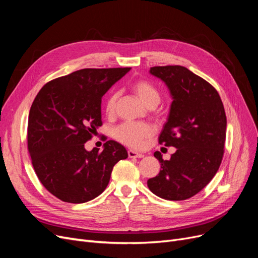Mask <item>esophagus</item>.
Returning <instances> with one entry per match:
<instances>
[{
  "mask_svg": "<svg viewBox=\"0 0 258 258\" xmlns=\"http://www.w3.org/2000/svg\"><path fill=\"white\" fill-rule=\"evenodd\" d=\"M128 156H129L130 158H142V157H144L143 154L138 153V152L132 151V150H129V151H128Z\"/></svg>",
  "mask_w": 258,
  "mask_h": 258,
  "instance_id": "34e87169",
  "label": "esophagus"
}]
</instances>
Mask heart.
Wrapping results in <instances>:
<instances>
[{"mask_svg": "<svg viewBox=\"0 0 258 258\" xmlns=\"http://www.w3.org/2000/svg\"><path fill=\"white\" fill-rule=\"evenodd\" d=\"M131 88L141 100L145 106L156 105L160 102V93L154 86L145 81H137L131 85ZM118 98V92L113 90L107 96L105 101V112L111 115L115 111V106ZM153 135V128L151 124L145 122H124L114 130V137L119 142L130 147H142L146 139Z\"/></svg>", "mask_w": 258, "mask_h": 258, "instance_id": "heart-1", "label": "heart"}]
</instances>
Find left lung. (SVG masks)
<instances>
[{"mask_svg":"<svg viewBox=\"0 0 258 258\" xmlns=\"http://www.w3.org/2000/svg\"><path fill=\"white\" fill-rule=\"evenodd\" d=\"M172 99L159 143L176 148L169 160L159 152L160 172L147 181L150 190L166 200H185L210 183L221 166L226 139V115L217 91L181 66L151 68Z\"/></svg>","mask_w":258,"mask_h":258,"instance_id":"left-lung-1","label":"left lung"}]
</instances>
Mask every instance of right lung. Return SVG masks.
Wrapping results in <instances>:
<instances>
[{
  "instance_id": "right-lung-1",
  "label": "right lung",
  "mask_w": 258,
  "mask_h": 258,
  "mask_svg": "<svg viewBox=\"0 0 258 258\" xmlns=\"http://www.w3.org/2000/svg\"><path fill=\"white\" fill-rule=\"evenodd\" d=\"M130 68L83 69L46 84L30 108L28 148L35 173L58 199L84 204L102 194L113 167L128 153L110 140L87 151L102 124L101 100Z\"/></svg>"
}]
</instances>
